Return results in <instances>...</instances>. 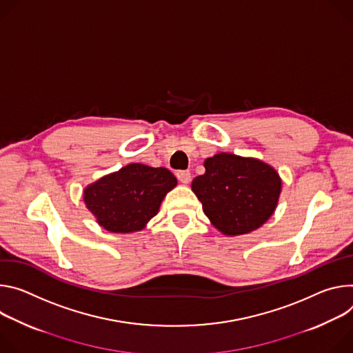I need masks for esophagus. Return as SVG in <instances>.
<instances>
[{
  "mask_svg": "<svg viewBox=\"0 0 353 353\" xmlns=\"http://www.w3.org/2000/svg\"><path fill=\"white\" fill-rule=\"evenodd\" d=\"M176 178L182 183H189L190 182V172L189 171H178Z\"/></svg>",
  "mask_w": 353,
  "mask_h": 353,
  "instance_id": "obj_1",
  "label": "esophagus"
}]
</instances>
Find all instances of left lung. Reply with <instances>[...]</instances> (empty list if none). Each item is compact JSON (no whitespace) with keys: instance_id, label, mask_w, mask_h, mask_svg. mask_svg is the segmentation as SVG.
I'll use <instances>...</instances> for the list:
<instances>
[{"instance_id":"obj_1","label":"left lung","mask_w":353,"mask_h":353,"mask_svg":"<svg viewBox=\"0 0 353 353\" xmlns=\"http://www.w3.org/2000/svg\"><path fill=\"white\" fill-rule=\"evenodd\" d=\"M205 168L192 181V190L213 225L227 236L251 232L275 212L282 181L270 165L220 152L205 161Z\"/></svg>"}]
</instances>
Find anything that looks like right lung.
Returning a JSON list of instances; mask_svg holds the SVG:
<instances>
[{
	"label": "right lung",
	"instance_id": "1",
	"mask_svg": "<svg viewBox=\"0 0 353 353\" xmlns=\"http://www.w3.org/2000/svg\"><path fill=\"white\" fill-rule=\"evenodd\" d=\"M176 178L167 168L129 164L84 190V201L98 223L110 232L139 231L159 213Z\"/></svg>",
	"mask_w": 353,
	"mask_h": 353
}]
</instances>
